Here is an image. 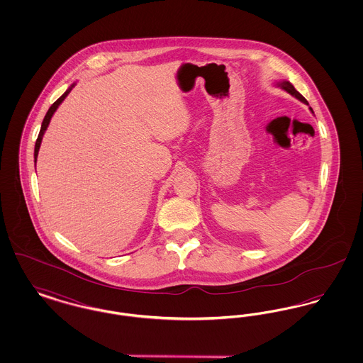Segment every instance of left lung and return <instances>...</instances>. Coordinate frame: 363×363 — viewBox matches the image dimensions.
<instances>
[{"label":"left lung","mask_w":363,"mask_h":363,"mask_svg":"<svg viewBox=\"0 0 363 363\" xmlns=\"http://www.w3.org/2000/svg\"><path fill=\"white\" fill-rule=\"evenodd\" d=\"M277 86H280V88H281V89H284V91H287L290 95H293V96H295L296 99H299L301 102H303L305 104H308V101H306V99H305V98H303V96H302V95H301V94L294 88L293 84H291L290 82H280V83H277ZM311 111H313V110H311Z\"/></svg>","instance_id":"obj_1"}]
</instances>
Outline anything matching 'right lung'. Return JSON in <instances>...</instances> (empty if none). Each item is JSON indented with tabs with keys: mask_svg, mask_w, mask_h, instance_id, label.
I'll return each mask as SVG.
<instances>
[{
	"mask_svg": "<svg viewBox=\"0 0 363 363\" xmlns=\"http://www.w3.org/2000/svg\"><path fill=\"white\" fill-rule=\"evenodd\" d=\"M72 86L68 88L67 91H65V94L62 95V96H60L54 104L50 106V108H49V111L46 113V116H45V118H43V122H42V126H40V132H39V136L36 138V143H35V151H34V157H35V163H36V156H38V152H39V147H40V143H42V138H43V135H45V130L48 129V126H49V122L52 120V114H54V111L58 108V106L62 104V101L68 96V94L70 92V89H72Z\"/></svg>",
	"mask_w": 363,
	"mask_h": 363,
	"instance_id": "1",
	"label": "right lung"
}]
</instances>
